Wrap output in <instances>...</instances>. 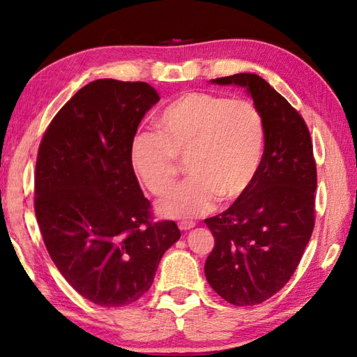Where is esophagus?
Masks as SVG:
<instances>
[{
  "label": "esophagus",
  "mask_w": 357,
  "mask_h": 357,
  "mask_svg": "<svg viewBox=\"0 0 357 357\" xmlns=\"http://www.w3.org/2000/svg\"><path fill=\"white\" fill-rule=\"evenodd\" d=\"M195 226V221L192 220H181L178 221V227L181 231H189V229H192Z\"/></svg>",
  "instance_id": "34e87169"
}]
</instances>
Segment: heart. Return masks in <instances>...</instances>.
I'll return each instance as SVG.
<instances>
[{"mask_svg": "<svg viewBox=\"0 0 357 357\" xmlns=\"http://www.w3.org/2000/svg\"><path fill=\"white\" fill-rule=\"evenodd\" d=\"M158 131L139 130L130 144L132 171L149 192L169 191L186 158L189 177L158 202L165 217L189 218L220 200L240 197L255 178L264 148V121L248 99L189 91L174 99L157 121Z\"/></svg>", "mask_w": 357, "mask_h": 357, "instance_id": "obj_1", "label": "heart"}]
</instances>
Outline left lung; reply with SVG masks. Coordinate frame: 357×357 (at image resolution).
I'll return each instance as SVG.
<instances>
[{
    "mask_svg": "<svg viewBox=\"0 0 357 357\" xmlns=\"http://www.w3.org/2000/svg\"><path fill=\"white\" fill-rule=\"evenodd\" d=\"M245 86L264 121V153L250 186L204 223L215 238L206 280L234 305H255L295 273L314 227L318 186L307 123L286 98L255 73L212 81Z\"/></svg>",
    "mask_w": 357,
    "mask_h": 357,
    "instance_id": "8db88e82",
    "label": "left lung"
}]
</instances>
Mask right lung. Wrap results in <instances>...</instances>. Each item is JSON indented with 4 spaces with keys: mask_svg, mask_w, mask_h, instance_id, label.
<instances>
[{
    "mask_svg": "<svg viewBox=\"0 0 357 357\" xmlns=\"http://www.w3.org/2000/svg\"><path fill=\"white\" fill-rule=\"evenodd\" d=\"M160 100L146 82L98 79L62 107L39 144L35 215L54 266L79 295L123 307L151 287L176 221H153L130 162L142 117Z\"/></svg>",
    "mask_w": 357,
    "mask_h": 357,
    "instance_id": "add662e5",
    "label": "right lung"
}]
</instances>
